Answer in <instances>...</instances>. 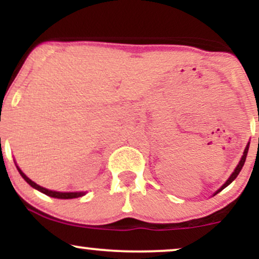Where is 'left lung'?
Here are the masks:
<instances>
[{
    "instance_id": "left-lung-1",
    "label": "left lung",
    "mask_w": 259,
    "mask_h": 259,
    "mask_svg": "<svg viewBox=\"0 0 259 259\" xmlns=\"http://www.w3.org/2000/svg\"><path fill=\"white\" fill-rule=\"evenodd\" d=\"M248 146H249V144L247 145V146H246V148H245V152H243V156H242V158H241V160H240V163H239V164H237V167H236V169H235V170H234V173L230 175V178H229V179L227 180V183H225L224 185H223V186L221 187V189H219L218 191L215 192L214 195L218 194V192H221L223 189H225V187H227V186L229 185V184H231V183H233V181H234L235 179H236V177H237V175H239L240 171H241V169H242V167H243V164H245L246 156H247V152H248Z\"/></svg>"
}]
</instances>
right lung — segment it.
I'll return each mask as SVG.
<instances>
[{
    "label": "right lung",
    "instance_id": "add662e5",
    "mask_svg": "<svg viewBox=\"0 0 259 259\" xmlns=\"http://www.w3.org/2000/svg\"><path fill=\"white\" fill-rule=\"evenodd\" d=\"M17 169H18V171L20 173V175L23 177V179H24L26 183L29 184V185L35 187V189L38 190V191L44 192V194L47 196H51V197H55V198H62V200H68V198H78V197H80V196L85 195L84 192H57V191H51V190H47V189H45V187H41L40 185H37V184L34 183V181H31L24 173H23L22 170H20L19 168L17 167Z\"/></svg>",
    "mask_w": 259,
    "mask_h": 259
}]
</instances>
